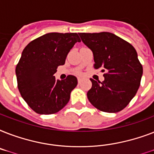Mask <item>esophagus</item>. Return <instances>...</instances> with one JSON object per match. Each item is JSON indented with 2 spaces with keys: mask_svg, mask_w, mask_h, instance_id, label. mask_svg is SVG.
<instances>
[{
  "mask_svg": "<svg viewBox=\"0 0 154 154\" xmlns=\"http://www.w3.org/2000/svg\"><path fill=\"white\" fill-rule=\"evenodd\" d=\"M82 81V79L81 78V77H78V78H77V82H78V84H81Z\"/></svg>",
  "mask_w": 154,
  "mask_h": 154,
  "instance_id": "esophagus-1",
  "label": "esophagus"
}]
</instances>
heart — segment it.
I'll return each mask as SVG.
<instances>
[{
	"label": "heart",
	"instance_id": "1",
	"mask_svg": "<svg viewBox=\"0 0 154 154\" xmlns=\"http://www.w3.org/2000/svg\"><path fill=\"white\" fill-rule=\"evenodd\" d=\"M79 73H80V72H79Z\"/></svg>",
	"mask_w": 154,
	"mask_h": 154
}]
</instances>
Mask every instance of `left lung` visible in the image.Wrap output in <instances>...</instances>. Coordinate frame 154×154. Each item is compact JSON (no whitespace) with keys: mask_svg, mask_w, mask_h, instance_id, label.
<instances>
[{"mask_svg":"<svg viewBox=\"0 0 154 154\" xmlns=\"http://www.w3.org/2000/svg\"><path fill=\"white\" fill-rule=\"evenodd\" d=\"M78 34L93 52L94 69L106 72L102 82L90 78L92 88L87 93V97L101 111L119 112L134 98L141 83L143 68L136 49L111 32Z\"/></svg>","mask_w":154,"mask_h":154,"instance_id":"8db88e82","label":"left lung"}]
</instances>
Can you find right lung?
<instances>
[{
	"mask_svg": "<svg viewBox=\"0 0 154 154\" xmlns=\"http://www.w3.org/2000/svg\"><path fill=\"white\" fill-rule=\"evenodd\" d=\"M76 32H49L27 45L16 67L18 89L29 106L39 114H53L67 105L77 85V77L69 75L56 80L53 74L65 62L75 43Z\"/></svg>",
	"mask_w": 154,
	"mask_h": 154,
	"instance_id": "add662e5",
	"label": "right lung"
}]
</instances>
